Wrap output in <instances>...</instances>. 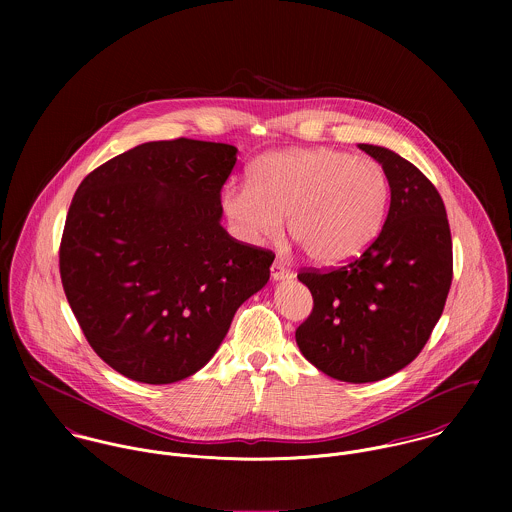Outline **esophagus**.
<instances>
[{
  "label": "esophagus",
  "mask_w": 512,
  "mask_h": 512,
  "mask_svg": "<svg viewBox=\"0 0 512 512\" xmlns=\"http://www.w3.org/2000/svg\"><path fill=\"white\" fill-rule=\"evenodd\" d=\"M270 272H272V280H288V278H292L293 276L292 272L284 266V262H280V260H276V262L272 264Z\"/></svg>",
  "instance_id": "esophagus-1"
}]
</instances>
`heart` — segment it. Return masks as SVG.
I'll return each instance as SVG.
<instances>
[{"mask_svg":"<svg viewBox=\"0 0 512 512\" xmlns=\"http://www.w3.org/2000/svg\"><path fill=\"white\" fill-rule=\"evenodd\" d=\"M390 203L386 169L331 147L274 151L254 161L248 183L222 191V209L246 242L288 230L317 264L359 256L380 232Z\"/></svg>","mask_w":512,"mask_h":512,"instance_id":"heart-1","label":"heart"}]
</instances>
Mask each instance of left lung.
Wrapping results in <instances>:
<instances>
[{
	"label": "left lung",
	"instance_id": "8db88e82",
	"mask_svg": "<svg viewBox=\"0 0 512 512\" xmlns=\"http://www.w3.org/2000/svg\"><path fill=\"white\" fill-rule=\"evenodd\" d=\"M359 147L386 169L388 217L359 258L297 274L313 309L295 329L311 365L355 384L382 380L420 355L453 278L451 232L434 183L386 147Z\"/></svg>",
	"mask_w": 512,
	"mask_h": 512
}]
</instances>
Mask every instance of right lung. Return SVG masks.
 <instances>
[{"instance_id":"add662e5","label":"right lung","mask_w":512,"mask_h":512,"mask_svg":"<svg viewBox=\"0 0 512 512\" xmlns=\"http://www.w3.org/2000/svg\"><path fill=\"white\" fill-rule=\"evenodd\" d=\"M236 151L147 142L90 171L74 193L59 248L63 290L94 353L132 380L195 374L270 280L276 254L220 226Z\"/></svg>"}]
</instances>
